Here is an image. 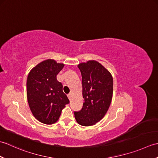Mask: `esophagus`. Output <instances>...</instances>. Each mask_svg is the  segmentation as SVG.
Segmentation results:
<instances>
[{"mask_svg":"<svg viewBox=\"0 0 158 158\" xmlns=\"http://www.w3.org/2000/svg\"><path fill=\"white\" fill-rule=\"evenodd\" d=\"M67 96H68V97H69V99H70V98H71V96H72V94H71V93H69V94H68V95H67Z\"/></svg>","mask_w":158,"mask_h":158,"instance_id":"34e87169","label":"esophagus"}]
</instances>
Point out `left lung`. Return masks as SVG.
I'll use <instances>...</instances> for the list:
<instances>
[{
  "mask_svg": "<svg viewBox=\"0 0 158 158\" xmlns=\"http://www.w3.org/2000/svg\"><path fill=\"white\" fill-rule=\"evenodd\" d=\"M82 76L83 108L75 111L77 122L83 126H93L101 120L112 100L113 80L111 74L96 60L78 64Z\"/></svg>",
  "mask_w": 158,
  "mask_h": 158,
  "instance_id": "8db88e82",
  "label": "left lung"
}]
</instances>
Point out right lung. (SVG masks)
I'll use <instances>...</instances> for the list:
<instances>
[{
	"label": "right lung",
	"instance_id": "1",
	"mask_svg": "<svg viewBox=\"0 0 158 158\" xmlns=\"http://www.w3.org/2000/svg\"><path fill=\"white\" fill-rule=\"evenodd\" d=\"M64 64L48 59L32 68L26 82L27 99L33 115L40 122L53 124L58 120L62 110L69 103L56 76Z\"/></svg>",
	"mask_w": 158,
	"mask_h": 158
}]
</instances>
